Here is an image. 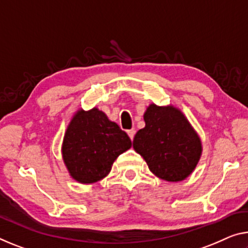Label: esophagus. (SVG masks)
Here are the masks:
<instances>
[{
  "mask_svg": "<svg viewBox=\"0 0 248 248\" xmlns=\"http://www.w3.org/2000/svg\"><path fill=\"white\" fill-rule=\"evenodd\" d=\"M127 133H128L129 138H130L131 141H132L133 138H135V135H136V130H135V129H130V130H127Z\"/></svg>",
  "mask_w": 248,
  "mask_h": 248,
  "instance_id": "esophagus-1",
  "label": "esophagus"
}]
</instances>
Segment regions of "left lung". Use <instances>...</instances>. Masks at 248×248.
I'll list each match as a JSON object with an SVG mask.
<instances>
[{"instance_id": "8db88e82", "label": "left lung", "mask_w": 248, "mask_h": 248, "mask_svg": "<svg viewBox=\"0 0 248 248\" xmlns=\"http://www.w3.org/2000/svg\"><path fill=\"white\" fill-rule=\"evenodd\" d=\"M145 127L136 133L133 149L158 178L179 182L198 164L202 144L198 133L179 109L151 104L144 112Z\"/></svg>"}]
</instances>
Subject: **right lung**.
Instances as JSON below:
<instances>
[{
  "label": "right lung",
  "instance_id": "1",
  "mask_svg": "<svg viewBox=\"0 0 248 248\" xmlns=\"http://www.w3.org/2000/svg\"><path fill=\"white\" fill-rule=\"evenodd\" d=\"M131 140L99 109L78 110L62 141V159L72 178L89 184L104 179Z\"/></svg>",
  "mask_w": 248,
  "mask_h": 248
}]
</instances>
